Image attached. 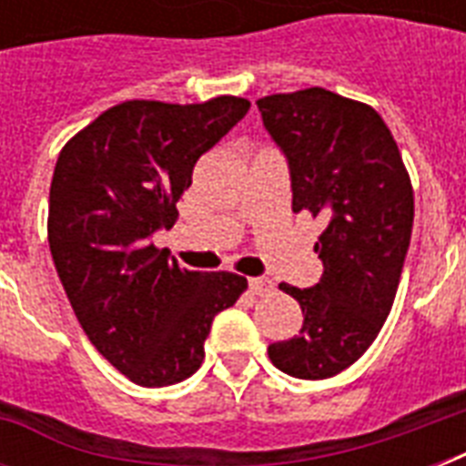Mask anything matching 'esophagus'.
Segmentation results:
<instances>
[{
	"mask_svg": "<svg viewBox=\"0 0 466 466\" xmlns=\"http://www.w3.org/2000/svg\"><path fill=\"white\" fill-rule=\"evenodd\" d=\"M248 290L254 295H266V292L273 290V283L268 278H248Z\"/></svg>",
	"mask_w": 466,
	"mask_h": 466,
	"instance_id": "34e87169",
	"label": "esophagus"
}]
</instances>
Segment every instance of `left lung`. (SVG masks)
I'll use <instances>...</instances> for the list:
<instances>
[{"instance_id": "8db88e82", "label": "left lung", "mask_w": 466, "mask_h": 466, "mask_svg": "<svg viewBox=\"0 0 466 466\" xmlns=\"http://www.w3.org/2000/svg\"><path fill=\"white\" fill-rule=\"evenodd\" d=\"M270 137L288 157L292 212L326 222L314 288L280 290L302 307L298 336L268 346L278 370L326 380L360 358L390 317L413 227V188L382 116L321 86L258 98Z\"/></svg>"}]
</instances>
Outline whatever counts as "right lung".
Returning a JSON list of instances; mask_svg holds the SVG:
<instances>
[{
	"label": "right lung",
	"mask_w": 466,
	"mask_h": 466,
	"mask_svg": "<svg viewBox=\"0 0 466 466\" xmlns=\"http://www.w3.org/2000/svg\"><path fill=\"white\" fill-rule=\"evenodd\" d=\"M239 96L205 104L123 101L62 147L50 183L47 241L84 333L140 387L190 377L215 314L247 278L181 268L152 244L174 227L196 161L248 111Z\"/></svg>",
	"instance_id": "add662e5"
}]
</instances>
